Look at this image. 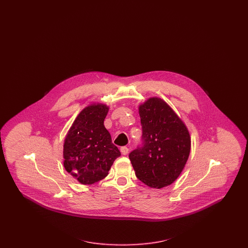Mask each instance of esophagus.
Instances as JSON below:
<instances>
[{
    "label": "esophagus",
    "mask_w": 248,
    "mask_h": 248,
    "mask_svg": "<svg viewBox=\"0 0 248 248\" xmlns=\"http://www.w3.org/2000/svg\"><path fill=\"white\" fill-rule=\"evenodd\" d=\"M120 150H121L122 154H124V155H126V154H128V152H129V150H128L127 147H122Z\"/></svg>",
    "instance_id": "34e87169"
}]
</instances>
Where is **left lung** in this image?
Wrapping results in <instances>:
<instances>
[{"label": "left lung", "instance_id": "obj_1", "mask_svg": "<svg viewBox=\"0 0 248 248\" xmlns=\"http://www.w3.org/2000/svg\"><path fill=\"white\" fill-rule=\"evenodd\" d=\"M142 144L129 159L137 177L161 189L179 177L188 161L190 137L184 123L165 101L151 97L139 108Z\"/></svg>", "mask_w": 248, "mask_h": 248}]
</instances>
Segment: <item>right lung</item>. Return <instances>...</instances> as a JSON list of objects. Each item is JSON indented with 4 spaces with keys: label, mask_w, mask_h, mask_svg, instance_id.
I'll return each mask as SVG.
<instances>
[{
    "label": "right lung",
    "mask_w": 248,
    "mask_h": 248,
    "mask_svg": "<svg viewBox=\"0 0 248 248\" xmlns=\"http://www.w3.org/2000/svg\"><path fill=\"white\" fill-rule=\"evenodd\" d=\"M108 111V107L105 104L84 108L64 140V167L83 185H91L105 178L121 155L104 126Z\"/></svg>",
    "instance_id": "1"
}]
</instances>
